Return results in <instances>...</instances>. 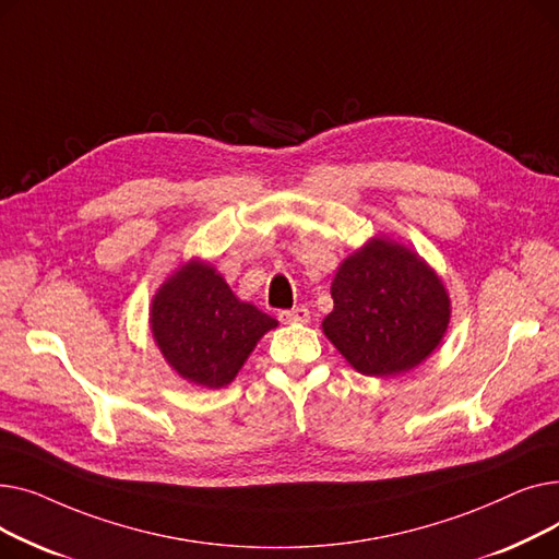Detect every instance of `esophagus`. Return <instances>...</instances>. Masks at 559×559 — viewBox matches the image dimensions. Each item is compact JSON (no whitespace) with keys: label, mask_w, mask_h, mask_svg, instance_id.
<instances>
[{"label":"esophagus","mask_w":559,"mask_h":559,"mask_svg":"<svg viewBox=\"0 0 559 559\" xmlns=\"http://www.w3.org/2000/svg\"><path fill=\"white\" fill-rule=\"evenodd\" d=\"M278 319L283 321V324H292V321H308L310 319V310L306 306H297V308H292V310H281Z\"/></svg>","instance_id":"34e87169"}]
</instances>
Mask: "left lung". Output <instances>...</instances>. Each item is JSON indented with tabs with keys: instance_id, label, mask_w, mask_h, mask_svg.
Segmentation results:
<instances>
[{
	"instance_id": "8db88e82",
	"label": "left lung",
	"mask_w": 559,
	"mask_h": 559,
	"mask_svg": "<svg viewBox=\"0 0 559 559\" xmlns=\"http://www.w3.org/2000/svg\"><path fill=\"white\" fill-rule=\"evenodd\" d=\"M326 337L365 376H399L421 365L442 342L451 301L419 255L371 240L348 255L333 278Z\"/></svg>"
}]
</instances>
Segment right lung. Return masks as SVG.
Listing matches in <instances>:
<instances>
[{
    "instance_id": "right-lung-1",
    "label": "right lung",
    "mask_w": 559,
    "mask_h": 559,
    "mask_svg": "<svg viewBox=\"0 0 559 559\" xmlns=\"http://www.w3.org/2000/svg\"><path fill=\"white\" fill-rule=\"evenodd\" d=\"M278 321L242 304L211 264L190 262L160 289L152 331L165 360L190 383L224 388L238 376L255 342Z\"/></svg>"
}]
</instances>
